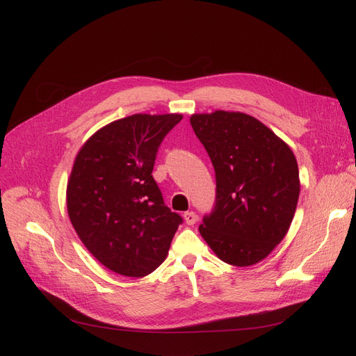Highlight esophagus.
I'll return each instance as SVG.
<instances>
[{"label":"esophagus","instance_id":"obj_1","mask_svg":"<svg viewBox=\"0 0 356 356\" xmlns=\"http://www.w3.org/2000/svg\"><path fill=\"white\" fill-rule=\"evenodd\" d=\"M183 218H184V220H186V223H188V225H195L196 220H197V215L195 212H186L183 215Z\"/></svg>","mask_w":356,"mask_h":356}]
</instances>
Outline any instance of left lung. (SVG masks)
<instances>
[{"instance_id":"left-lung-1","label":"left lung","mask_w":356,"mask_h":356,"mask_svg":"<svg viewBox=\"0 0 356 356\" xmlns=\"http://www.w3.org/2000/svg\"><path fill=\"white\" fill-rule=\"evenodd\" d=\"M191 124L215 168L213 211L199 232L223 263L250 267L286 236L300 180L291 148L242 112L193 114Z\"/></svg>"}]
</instances>
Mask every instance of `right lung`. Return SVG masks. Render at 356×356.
<instances>
[{
	"mask_svg": "<svg viewBox=\"0 0 356 356\" xmlns=\"http://www.w3.org/2000/svg\"><path fill=\"white\" fill-rule=\"evenodd\" d=\"M181 114H136L98 129L79 149L67 181L72 225L101 264L127 277L153 273L183 222L153 177L156 154Z\"/></svg>",
	"mask_w": 356,
	"mask_h": 356,
	"instance_id": "obj_1",
	"label": "right lung"
}]
</instances>
